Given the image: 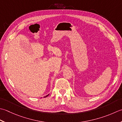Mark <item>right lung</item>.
Wrapping results in <instances>:
<instances>
[{
	"label": "right lung",
	"instance_id": "add662e5",
	"mask_svg": "<svg viewBox=\"0 0 122 122\" xmlns=\"http://www.w3.org/2000/svg\"><path fill=\"white\" fill-rule=\"evenodd\" d=\"M48 95H47V96H44V97H47V96H48Z\"/></svg>",
	"mask_w": 122,
	"mask_h": 122
}]
</instances>
